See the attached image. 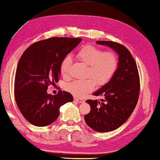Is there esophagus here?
Instances as JSON below:
<instances>
[{
    "mask_svg": "<svg viewBox=\"0 0 160 160\" xmlns=\"http://www.w3.org/2000/svg\"><path fill=\"white\" fill-rule=\"evenodd\" d=\"M74 100L76 101L78 103H83L84 101H85L82 99V98H76V97L74 98Z\"/></svg>",
    "mask_w": 160,
    "mask_h": 160,
    "instance_id": "1",
    "label": "esophagus"
}]
</instances>
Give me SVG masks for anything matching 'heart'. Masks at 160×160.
<instances>
[{
    "label": "heart",
    "instance_id": "heart-1",
    "mask_svg": "<svg viewBox=\"0 0 160 160\" xmlns=\"http://www.w3.org/2000/svg\"><path fill=\"white\" fill-rule=\"evenodd\" d=\"M77 57L89 66L87 75L92 78L87 80H75L66 85V90L75 97H82L98 86L108 83L118 67V59L111 52H104L100 48L93 45H85L78 52ZM71 65V59L66 57L61 63L59 71L63 77H68Z\"/></svg>",
    "mask_w": 160,
    "mask_h": 160
}]
</instances>
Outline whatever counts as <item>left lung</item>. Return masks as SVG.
I'll return each mask as SVG.
<instances>
[{
    "label": "left lung",
    "instance_id": "8db88e82",
    "mask_svg": "<svg viewBox=\"0 0 160 160\" xmlns=\"http://www.w3.org/2000/svg\"><path fill=\"white\" fill-rule=\"evenodd\" d=\"M96 42L117 52L118 67L110 82L93 94L102 96L103 99L86 101L91 110L85 115V120L96 132H111L122 125L134 110L139 97L140 79L135 60L126 47L112 41Z\"/></svg>",
    "mask_w": 160,
    "mask_h": 160
}]
</instances>
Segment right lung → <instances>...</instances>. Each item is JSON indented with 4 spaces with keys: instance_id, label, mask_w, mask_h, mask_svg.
<instances>
[{
    "instance_id": "right-lung-1",
    "label": "right lung",
    "mask_w": 160,
    "mask_h": 160,
    "mask_svg": "<svg viewBox=\"0 0 160 160\" xmlns=\"http://www.w3.org/2000/svg\"><path fill=\"white\" fill-rule=\"evenodd\" d=\"M82 38L54 37L31 45L17 64L14 98L26 120L35 126L45 127L57 120L60 107L73 100L69 92L59 90L48 94L49 85L59 81L63 59Z\"/></svg>"
}]
</instances>
